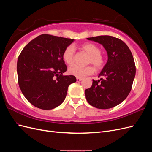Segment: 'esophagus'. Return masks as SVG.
<instances>
[{"label": "esophagus", "instance_id": "esophagus-1", "mask_svg": "<svg viewBox=\"0 0 152 152\" xmlns=\"http://www.w3.org/2000/svg\"><path fill=\"white\" fill-rule=\"evenodd\" d=\"M76 80H77V82H80V81H81L82 80V78H77V79H76Z\"/></svg>", "mask_w": 152, "mask_h": 152}]
</instances>
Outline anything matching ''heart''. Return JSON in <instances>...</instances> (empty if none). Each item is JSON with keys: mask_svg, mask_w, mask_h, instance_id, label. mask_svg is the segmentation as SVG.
Wrapping results in <instances>:
<instances>
[{"mask_svg": "<svg viewBox=\"0 0 152 152\" xmlns=\"http://www.w3.org/2000/svg\"><path fill=\"white\" fill-rule=\"evenodd\" d=\"M80 49L89 55L88 63H92L96 69L102 68L104 65L103 58L101 55L100 49L93 44L85 43L80 46ZM63 59L68 65H72L75 60V48L73 45H69L63 53ZM94 68L91 66H80L73 65L68 69L70 75L78 78H83L93 74Z\"/></svg>", "mask_w": 152, "mask_h": 152, "instance_id": "b5f03b06", "label": "heart"}]
</instances>
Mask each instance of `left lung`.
I'll return each mask as SVG.
<instances>
[{
    "mask_svg": "<svg viewBox=\"0 0 152 152\" xmlns=\"http://www.w3.org/2000/svg\"><path fill=\"white\" fill-rule=\"evenodd\" d=\"M87 39L103 45L108 61L98 75L100 80L85 91L86 98L91 106L108 109L121 103L129 94L136 74L132 53L125 42L109 35H100Z\"/></svg>",
    "mask_w": 152,
    "mask_h": 152,
    "instance_id": "1",
    "label": "left lung"
}]
</instances>
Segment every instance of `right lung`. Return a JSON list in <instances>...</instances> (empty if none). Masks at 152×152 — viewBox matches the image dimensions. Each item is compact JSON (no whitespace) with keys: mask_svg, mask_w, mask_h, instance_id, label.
Masks as SVG:
<instances>
[{"mask_svg":"<svg viewBox=\"0 0 152 152\" xmlns=\"http://www.w3.org/2000/svg\"><path fill=\"white\" fill-rule=\"evenodd\" d=\"M74 39L40 35L22 50L17 62L18 84L26 99L35 107L51 110L65 100L68 87L76 82L63 75L67 67L63 53Z\"/></svg>","mask_w":152,"mask_h":152,"instance_id":"obj_1","label":"right lung"}]
</instances>
